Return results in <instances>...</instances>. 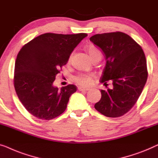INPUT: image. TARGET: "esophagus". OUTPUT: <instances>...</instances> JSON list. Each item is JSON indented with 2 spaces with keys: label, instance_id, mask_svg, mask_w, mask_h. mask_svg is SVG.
<instances>
[{
  "label": "esophagus",
  "instance_id": "1",
  "mask_svg": "<svg viewBox=\"0 0 158 158\" xmlns=\"http://www.w3.org/2000/svg\"><path fill=\"white\" fill-rule=\"evenodd\" d=\"M78 90L79 91H88V90H89V89L83 87V86H79Z\"/></svg>",
  "mask_w": 158,
  "mask_h": 158
}]
</instances>
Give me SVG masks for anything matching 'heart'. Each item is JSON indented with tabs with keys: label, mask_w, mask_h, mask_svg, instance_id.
<instances>
[{
	"label": "heart",
	"mask_w": 158,
	"mask_h": 158,
	"mask_svg": "<svg viewBox=\"0 0 158 158\" xmlns=\"http://www.w3.org/2000/svg\"><path fill=\"white\" fill-rule=\"evenodd\" d=\"M86 52H88L89 56L92 58V59H93L95 57L102 56L100 51L94 46L89 45L86 46ZM93 77H94V76L91 74H77L76 76L74 77L73 80H74L75 83L78 84V85L83 86H89L92 83Z\"/></svg>",
	"instance_id": "obj_1"
}]
</instances>
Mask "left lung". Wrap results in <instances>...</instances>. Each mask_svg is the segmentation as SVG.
<instances>
[{
  "instance_id": "1",
  "label": "left lung",
  "mask_w": 158,
  "mask_h": 158,
  "mask_svg": "<svg viewBox=\"0 0 158 158\" xmlns=\"http://www.w3.org/2000/svg\"><path fill=\"white\" fill-rule=\"evenodd\" d=\"M90 41L100 48L106 59L100 82L112 88L101 90L102 97L94 108L104 116L119 117L128 112L140 96L148 79L143 48L123 32L96 34Z\"/></svg>"
}]
</instances>
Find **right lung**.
I'll use <instances>...</instances> for the list:
<instances>
[{"label":"right lung","instance_id":"obj_1","mask_svg":"<svg viewBox=\"0 0 158 158\" xmlns=\"http://www.w3.org/2000/svg\"><path fill=\"white\" fill-rule=\"evenodd\" d=\"M86 36L84 33H46L34 38L20 50L15 63L13 84L19 100L33 116L50 120L66 110L77 86L69 84L59 89L53 82L75 47Z\"/></svg>","mask_w":158,"mask_h":158}]
</instances>
